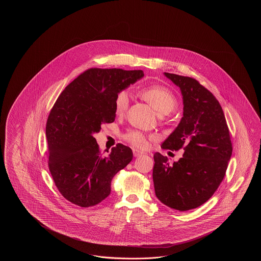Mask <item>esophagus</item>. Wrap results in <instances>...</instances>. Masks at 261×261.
<instances>
[{
	"label": "esophagus",
	"mask_w": 261,
	"mask_h": 261,
	"mask_svg": "<svg viewBox=\"0 0 261 261\" xmlns=\"http://www.w3.org/2000/svg\"><path fill=\"white\" fill-rule=\"evenodd\" d=\"M133 152L134 156H139V155H142L144 154L143 152H141V151H139V150L137 149H133Z\"/></svg>",
	"instance_id": "obj_1"
}]
</instances>
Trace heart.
<instances>
[{"mask_svg": "<svg viewBox=\"0 0 261 261\" xmlns=\"http://www.w3.org/2000/svg\"><path fill=\"white\" fill-rule=\"evenodd\" d=\"M141 97L146 100L160 115H167L176 107L177 101L176 98L171 90L161 87V86H151L146 89L141 90ZM130 103L129 94L127 91H120L117 95L115 100L116 113L118 116H123L128 111V106ZM126 140L133 146L145 149L148 147V139L147 136L139 130H129L126 136ZM154 138V136H150Z\"/></svg>", "mask_w": 261, "mask_h": 261, "instance_id": "1", "label": "heart"}]
</instances>
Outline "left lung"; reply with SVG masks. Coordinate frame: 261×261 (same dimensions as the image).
<instances>
[{"label": "left lung", "mask_w": 261, "mask_h": 261, "mask_svg": "<svg viewBox=\"0 0 261 261\" xmlns=\"http://www.w3.org/2000/svg\"><path fill=\"white\" fill-rule=\"evenodd\" d=\"M183 96V117L161 144L163 149H184L172 164L155 153L153 181L156 198L178 211L203 204L218 189L232 154L224 112L216 97L194 78L164 72Z\"/></svg>", "instance_id": "1"}]
</instances>
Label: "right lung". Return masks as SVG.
<instances>
[{
    "mask_svg": "<svg viewBox=\"0 0 261 261\" xmlns=\"http://www.w3.org/2000/svg\"><path fill=\"white\" fill-rule=\"evenodd\" d=\"M144 75L142 70L91 68L56 100L45 127L48 168L59 191L73 204L100 203L111 193L113 177L133 161V151L122 144L102 155L93 134L115 121L117 95Z\"/></svg>",
    "mask_w": 261,
    "mask_h": 261,
    "instance_id": "1",
    "label": "right lung"
}]
</instances>
